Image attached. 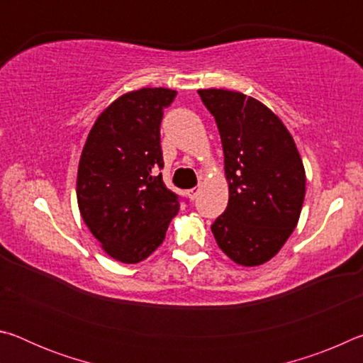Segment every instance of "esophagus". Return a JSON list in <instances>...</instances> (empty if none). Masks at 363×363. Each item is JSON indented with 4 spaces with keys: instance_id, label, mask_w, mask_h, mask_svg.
Masks as SVG:
<instances>
[{
    "instance_id": "obj_1",
    "label": "esophagus",
    "mask_w": 363,
    "mask_h": 363,
    "mask_svg": "<svg viewBox=\"0 0 363 363\" xmlns=\"http://www.w3.org/2000/svg\"><path fill=\"white\" fill-rule=\"evenodd\" d=\"M199 192H200V189H199V187H194V189L187 190V196H189L190 200H195L196 195H199Z\"/></svg>"
}]
</instances>
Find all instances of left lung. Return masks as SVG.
Returning <instances> with one entry per match:
<instances>
[{"instance_id":"obj_1","label":"left lung","mask_w":363,"mask_h":363,"mask_svg":"<svg viewBox=\"0 0 363 363\" xmlns=\"http://www.w3.org/2000/svg\"><path fill=\"white\" fill-rule=\"evenodd\" d=\"M216 120L229 203L211 224L218 247L242 266L279 253L298 224L306 173L284 123L264 104L227 89H200Z\"/></svg>"}]
</instances>
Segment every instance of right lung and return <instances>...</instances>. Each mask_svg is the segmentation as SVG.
<instances>
[{
	"instance_id": "1",
	"label": "right lung",
	"mask_w": 363,
	"mask_h": 363,
	"mask_svg": "<svg viewBox=\"0 0 363 363\" xmlns=\"http://www.w3.org/2000/svg\"><path fill=\"white\" fill-rule=\"evenodd\" d=\"M176 91L143 88L104 110L86 139L77 199L84 224L113 259L136 264L167 235L181 196L163 182L160 125Z\"/></svg>"
}]
</instances>
